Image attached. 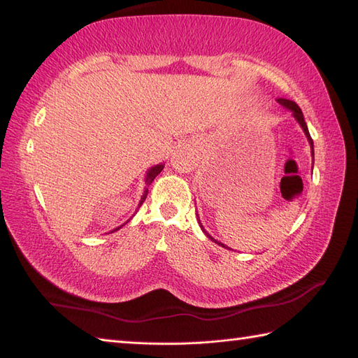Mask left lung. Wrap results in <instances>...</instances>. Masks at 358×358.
Instances as JSON below:
<instances>
[{
	"label": "left lung",
	"instance_id": "8db88e82",
	"mask_svg": "<svg viewBox=\"0 0 358 358\" xmlns=\"http://www.w3.org/2000/svg\"><path fill=\"white\" fill-rule=\"evenodd\" d=\"M281 106H283V108H286V109H289L292 112V115H294V118L299 121V124L301 126V129H303V132H305V135H306V138H308V141H309V144H310V154H313V157H314V141H313V138H310V135H309V131H308V126H306V121H305V117H303V112H301V109L299 108V106H296V103L295 101H291V100H286V98H278L277 100ZM199 223H200V218H199ZM200 227L203 229V224L200 223ZM203 232L208 235V237L212 240V241H215L218 246H222V248H226L223 243H218L215 238H212L210 235L203 229ZM229 249V248H227Z\"/></svg>",
	"mask_w": 358,
	"mask_h": 358
}]
</instances>
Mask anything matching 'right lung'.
<instances>
[{
  "instance_id": "1",
  "label": "right lung",
  "mask_w": 358,
  "mask_h": 358,
  "mask_svg": "<svg viewBox=\"0 0 358 358\" xmlns=\"http://www.w3.org/2000/svg\"><path fill=\"white\" fill-rule=\"evenodd\" d=\"M163 167H164V164H157V166H152L150 167V169L148 171V173H146V185H150L152 183V181H154L155 180V177H157V175L159 173V172H162L163 171ZM148 192H149V189L148 187H144V192H143V195H141V200H140V204H138V208L141 206V204L144 203V200H146V196H148ZM121 226H123V224H121ZM120 226V227H121ZM120 227H117V229H113L112 232H115V231H118L120 229Z\"/></svg>"
}]
</instances>
